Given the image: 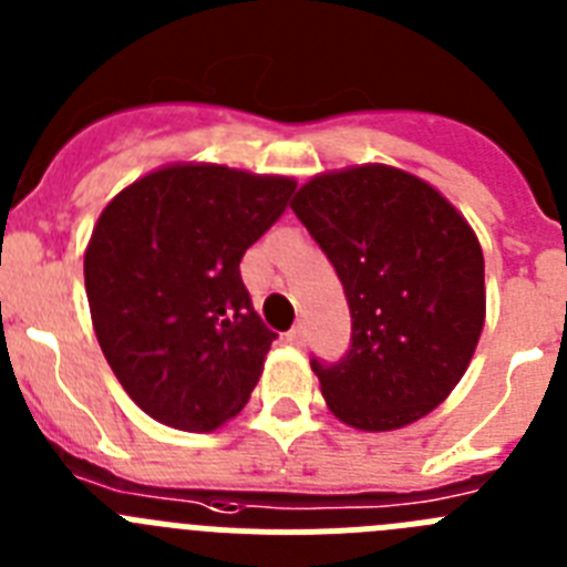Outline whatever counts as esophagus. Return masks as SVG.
<instances>
[{"instance_id":"1","label":"esophagus","mask_w":567,"mask_h":567,"mask_svg":"<svg viewBox=\"0 0 567 567\" xmlns=\"http://www.w3.org/2000/svg\"><path fill=\"white\" fill-rule=\"evenodd\" d=\"M287 343L289 346H298V349H300V346L307 343V329H303V327L289 329V332H287Z\"/></svg>"}]
</instances>
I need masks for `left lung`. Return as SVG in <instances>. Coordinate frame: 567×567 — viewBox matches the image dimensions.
Instances as JSON below:
<instances>
[{
    "mask_svg": "<svg viewBox=\"0 0 567 567\" xmlns=\"http://www.w3.org/2000/svg\"><path fill=\"white\" fill-rule=\"evenodd\" d=\"M292 209L352 312L349 352L312 358L334 417L392 432L437 409L485 323L483 249L468 221L432 184L385 164L315 175Z\"/></svg>",
    "mask_w": 567,
    "mask_h": 567,
    "instance_id": "left-lung-1",
    "label": "left lung"
}]
</instances>
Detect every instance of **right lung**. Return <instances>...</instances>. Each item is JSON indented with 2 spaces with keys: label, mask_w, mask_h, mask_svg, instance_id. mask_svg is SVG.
Segmentation results:
<instances>
[{
  "label": "right lung",
  "mask_w": 567,
  "mask_h": 567,
  "mask_svg": "<svg viewBox=\"0 0 567 567\" xmlns=\"http://www.w3.org/2000/svg\"><path fill=\"white\" fill-rule=\"evenodd\" d=\"M292 193L287 175L169 164L99 215L90 318L124 392L158 423L213 432L247 405L278 334L252 309L240 258Z\"/></svg>",
  "instance_id": "obj_1"
}]
</instances>
